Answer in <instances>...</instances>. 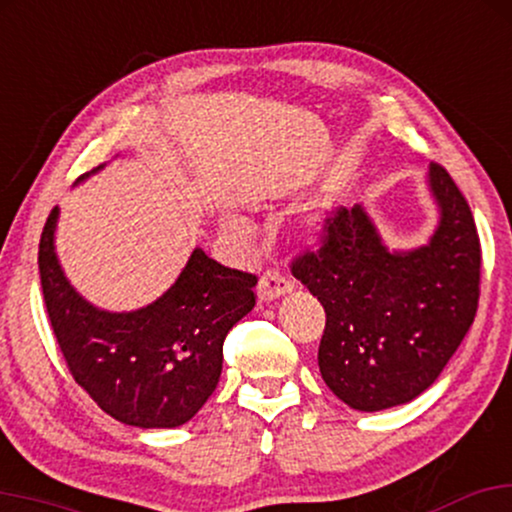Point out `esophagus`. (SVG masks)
Returning a JSON list of instances; mask_svg holds the SVG:
<instances>
[{
    "mask_svg": "<svg viewBox=\"0 0 512 512\" xmlns=\"http://www.w3.org/2000/svg\"><path fill=\"white\" fill-rule=\"evenodd\" d=\"M291 289H294V284H291L289 277L280 275L277 270H268V272H263L261 280H258L256 294H258V301H272V298H280L284 294H289Z\"/></svg>",
    "mask_w": 512,
    "mask_h": 512,
    "instance_id": "1",
    "label": "esophagus"
}]
</instances>
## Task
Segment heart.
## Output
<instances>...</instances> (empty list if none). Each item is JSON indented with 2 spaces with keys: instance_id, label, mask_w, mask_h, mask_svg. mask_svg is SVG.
<instances>
[{
  "instance_id": "heart-1",
  "label": "heart",
  "mask_w": 512,
  "mask_h": 512,
  "mask_svg": "<svg viewBox=\"0 0 512 512\" xmlns=\"http://www.w3.org/2000/svg\"><path fill=\"white\" fill-rule=\"evenodd\" d=\"M221 230H223L225 237H230V240H235L240 244H247L249 237H251V225L240 216H223L221 218Z\"/></svg>"
}]
</instances>
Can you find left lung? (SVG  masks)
Segmentation results:
<instances>
[{"label": "left lung", "instance_id": "obj_1", "mask_svg": "<svg viewBox=\"0 0 512 512\" xmlns=\"http://www.w3.org/2000/svg\"><path fill=\"white\" fill-rule=\"evenodd\" d=\"M440 223L426 247L390 251L362 204L324 218L320 247L291 272L327 313L320 371L360 411L411 402L435 383L475 320L482 249L466 197L430 164Z\"/></svg>", "mask_w": 512, "mask_h": 512}]
</instances>
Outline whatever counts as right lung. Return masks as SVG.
<instances>
[{"instance_id":"right-lung-1","label":"right lung","mask_w":512,"mask_h":512,"mask_svg":"<svg viewBox=\"0 0 512 512\" xmlns=\"http://www.w3.org/2000/svg\"><path fill=\"white\" fill-rule=\"evenodd\" d=\"M56 221L58 207L39 240V277L72 378L126 426L188 423L218 386L225 336L254 308L256 275L225 268L195 249L155 303L108 313L84 301L63 275L53 247Z\"/></svg>"}]
</instances>
